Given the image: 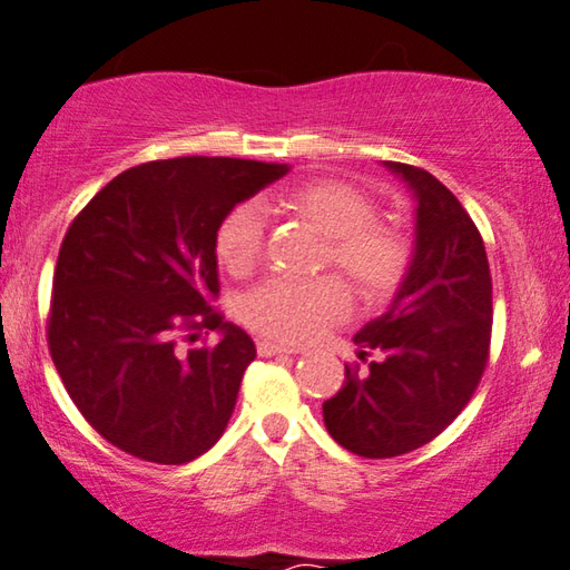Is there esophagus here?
<instances>
[{
  "instance_id": "obj_1",
  "label": "esophagus",
  "mask_w": 570,
  "mask_h": 570,
  "mask_svg": "<svg viewBox=\"0 0 570 570\" xmlns=\"http://www.w3.org/2000/svg\"><path fill=\"white\" fill-rule=\"evenodd\" d=\"M256 353H259L262 357H272V355H293L295 350L293 347H285V345H275V342H259V345H256Z\"/></svg>"
}]
</instances>
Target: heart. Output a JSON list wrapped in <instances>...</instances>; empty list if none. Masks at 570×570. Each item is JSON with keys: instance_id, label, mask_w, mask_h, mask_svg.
<instances>
[{"instance_id": "obj_1", "label": "heart", "mask_w": 570, "mask_h": 570, "mask_svg": "<svg viewBox=\"0 0 570 570\" xmlns=\"http://www.w3.org/2000/svg\"><path fill=\"white\" fill-rule=\"evenodd\" d=\"M267 213L308 223L322 236V267H334L363 301L396 293L410 269V244L392 225L376 220L368 194L340 178H308L259 202ZM240 202L217 223L215 254L230 275H248L262 259L264 217ZM347 311V291L337 277H272L246 293L240 316L254 332L277 342H306Z\"/></svg>"}]
</instances>
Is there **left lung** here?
Returning a JSON list of instances; mask_svg holds the SVG:
<instances>
[{
	"label": "left lung",
	"instance_id": "1",
	"mask_svg": "<svg viewBox=\"0 0 570 570\" xmlns=\"http://www.w3.org/2000/svg\"><path fill=\"white\" fill-rule=\"evenodd\" d=\"M384 166L417 202L415 254L386 314L353 337L361 363L324 402L332 439L365 459L407 454L451 425L480 384L493 326L485 244L462 202L423 168Z\"/></svg>",
	"mask_w": 570,
	"mask_h": 570
}]
</instances>
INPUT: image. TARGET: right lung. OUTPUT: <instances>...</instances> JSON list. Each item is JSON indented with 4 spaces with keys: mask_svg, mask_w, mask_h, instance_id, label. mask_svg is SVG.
<instances>
[{
    "mask_svg": "<svg viewBox=\"0 0 570 570\" xmlns=\"http://www.w3.org/2000/svg\"><path fill=\"white\" fill-rule=\"evenodd\" d=\"M287 170L205 155L142 163L69 225L53 269L49 353L75 407L116 449L186 464L223 435L256 347L213 306L215 230ZM205 331L224 340L183 350Z\"/></svg>",
    "mask_w": 570,
    "mask_h": 570,
    "instance_id": "1",
    "label": "right lung"
}]
</instances>
